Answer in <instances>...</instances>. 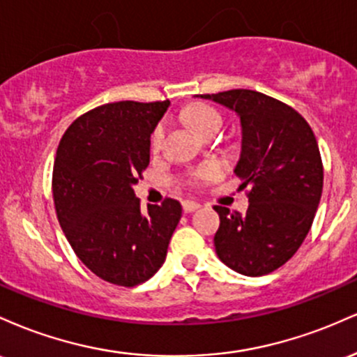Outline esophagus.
Masks as SVG:
<instances>
[{
	"label": "esophagus",
	"instance_id": "1",
	"mask_svg": "<svg viewBox=\"0 0 357 357\" xmlns=\"http://www.w3.org/2000/svg\"><path fill=\"white\" fill-rule=\"evenodd\" d=\"M199 208V203L196 202H183V211L184 213H192Z\"/></svg>",
	"mask_w": 357,
	"mask_h": 357
}]
</instances>
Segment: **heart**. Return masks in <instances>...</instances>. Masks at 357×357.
<instances>
[{"instance_id":"b5f03b06","label":"heart","mask_w":357,"mask_h":357,"mask_svg":"<svg viewBox=\"0 0 357 357\" xmlns=\"http://www.w3.org/2000/svg\"><path fill=\"white\" fill-rule=\"evenodd\" d=\"M184 117L190 122L192 129L198 130L199 134L208 132V130L215 129V127L220 129L221 126V116L218 110L204 104H195L191 105V107H188L184 110ZM165 124H158L153 130V134H151L149 144L153 151L161 147L162 137H165ZM221 173H223V167H221L218 162H208V165L198 167V169L191 174V178L188 179V184L192 188H198L202 186V184H206L213 181V179L220 178Z\"/></svg>"}]
</instances>
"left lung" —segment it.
<instances>
[{
	"instance_id": "1",
	"label": "left lung",
	"mask_w": 357,
	"mask_h": 357,
	"mask_svg": "<svg viewBox=\"0 0 357 357\" xmlns=\"http://www.w3.org/2000/svg\"><path fill=\"white\" fill-rule=\"evenodd\" d=\"M202 97L240 116L243 139L235 173L250 202L245 215L215 206L216 255L241 275H267L296 255L312 227L324 186L317 139L296 109L257 90Z\"/></svg>"
}]
</instances>
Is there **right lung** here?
<instances>
[{"instance_id":"1","label":"right lung","mask_w":357,"mask_h":357,"mask_svg":"<svg viewBox=\"0 0 357 357\" xmlns=\"http://www.w3.org/2000/svg\"><path fill=\"white\" fill-rule=\"evenodd\" d=\"M169 100H122L77 117L60 139L52 192L59 223L82 264L102 280L134 287L165 264L181 204L141 211L132 186L149 166V141Z\"/></svg>"}]
</instances>
